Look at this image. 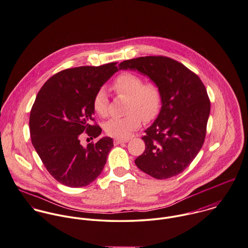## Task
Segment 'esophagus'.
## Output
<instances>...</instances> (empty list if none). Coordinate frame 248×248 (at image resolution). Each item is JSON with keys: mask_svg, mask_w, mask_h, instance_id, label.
Segmentation results:
<instances>
[{"mask_svg": "<svg viewBox=\"0 0 248 248\" xmlns=\"http://www.w3.org/2000/svg\"><path fill=\"white\" fill-rule=\"evenodd\" d=\"M128 141V140H125V139H115L114 140V144L115 145H117V144H120V143H125V142H127Z\"/></svg>", "mask_w": 248, "mask_h": 248, "instance_id": "34e87169", "label": "esophagus"}]
</instances>
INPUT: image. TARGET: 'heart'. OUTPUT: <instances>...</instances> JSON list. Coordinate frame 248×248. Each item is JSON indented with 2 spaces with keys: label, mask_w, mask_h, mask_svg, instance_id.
Here are the masks:
<instances>
[{
  "label": "heart",
  "mask_w": 248,
  "mask_h": 248,
  "mask_svg": "<svg viewBox=\"0 0 248 248\" xmlns=\"http://www.w3.org/2000/svg\"><path fill=\"white\" fill-rule=\"evenodd\" d=\"M113 88L118 94L129 97L127 116L115 118L105 124V131L110 137L126 139L140 126L141 119L144 122L153 121L162 108V93L157 84L143 83V80L133 73L119 75ZM93 109L101 117H107L109 108V100L106 89H99L92 102Z\"/></svg>",
  "instance_id": "b5f03b06"
}]
</instances>
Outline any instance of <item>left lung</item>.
<instances>
[{
    "mask_svg": "<svg viewBox=\"0 0 248 248\" xmlns=\"http://www.w3.org/2000/svg\"><path fill=\"white\" fill-rule=\"evenodd\" d=\"M119 69L147 76L162 93L157 119L144 131V152L135 160L149 176L164 180L183 172L201 150L210 101L201 79L183 63L164 56L126 60Z\"/></svg>",
    "mask_w": 248,
    "mask_h": 248,
    "instance_id": "obj_1",
    "label": "left lung"
}]
</instances>
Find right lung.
<instances>
[{"label": "right lung", "mask_w": 248, "mask_h": 248, "mask_svg": "<svg viewBox=\"0 0 248 248\" xmlns=\"http://www.w3.org/2000/svg\"><path fill=\"white\" fill-rule=\"evenodd\" d=\"M117 62L62 70L40 89L29 117L32 144L50 175L63 186L83 187L102 173L113 145L110 137L81 144V134L97 138L92 125L96 92L118 71Z\"/></svg>", "instance_id": "right-lung-1"}]
</instances>
